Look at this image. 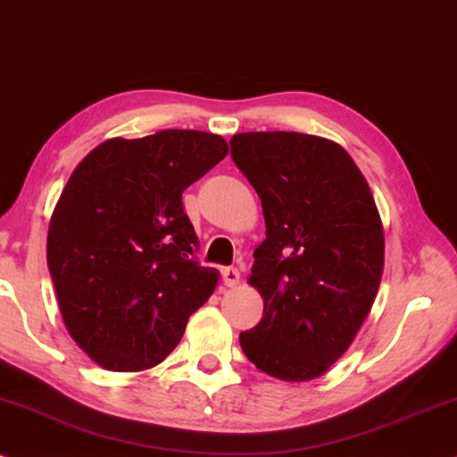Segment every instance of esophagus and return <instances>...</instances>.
Returning a JSON list of instances; mask_svg holds the SVG:
<instances>
[{
  "label": "esophagus",
  "instance_id": "34e87169",
  "mask_svg": "<svg viewBox=\"0 0 457 457\" xmlns=\"http://www.w3.org/2000/svg\"><path fill=\"white\" fill-rule=\"evenodd\" d=\"M223 283L228 285V287H236V285L240 283V272L238 268H223Z\"/></svg>",
  "mask_w": 457,
  "mask_h": 457
}]
</instances>
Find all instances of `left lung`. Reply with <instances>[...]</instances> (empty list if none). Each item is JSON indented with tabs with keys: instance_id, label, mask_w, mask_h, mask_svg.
<instances>
[{
	"instance_id": "1",
	"label": "left lung",
	"mask_w": 457,
	"mask_h": 457,
	"mask_svg": "<svg viewBox=\"0 0 457 457\" xmlns=\"http://www.w3.org/2000/svg\"><path fill=\"white\" fill-rule=\"evenodd\" d=\"M229 145L266 219L249 277L263 317L240 334V347L266 375L311 381L349 349L372 309L386 262L381 214L337 142L246 131Z\"/></svg>"
}]
</instances>
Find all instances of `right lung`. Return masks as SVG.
Segmentation results:
<instances>
[{"mask_svg": "<svg viewBox=\"0 0 457 457\" xmlns=\"http://www.w3.org/2000/svg\"><path fill=\"white\" fill-rule=\"evenodd\" d=\"M225 155L221 136L163 129L102 142L71 172L48 225L46 262L65 328L97 366L162 364L211 298L219 272L194 260L183 191Z\"/></svg>", "mask_w": 457, "mask_h": 457, "instance_id": "add662e5", "label": "right lung"}]
</instances>
